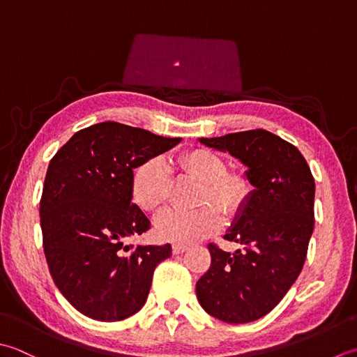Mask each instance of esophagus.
Wrapping results in <instances>:
<instances>
[{"label":"esophagus","instance_id":"1","mask_svg":"<svg viewBox=\"0 0 357 357\" xmlns=\"http://www.w3.org/2000/svg\"><path fill=\"white\" fill-rule=\"evenodd\" d=\"M185 251H188V246L183 243H176L172 245V252L174 254H183Z\"/></svg>","mask_w":357,"mask_h":357}]
</instances>
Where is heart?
Wrapping results in <instances>:
<instances>
[{
  "label": "heart",
  "mask_w": 357,
  "mask_h": 357,
  "mask_svg": "<svg viewBox=\"0 0 357 357\" xmlns=\"http://www.w3.org/2000/svg\"><path fill=\"white\" fill-rule=\"evenodd\" d=\"M178 166L203 183L195 211H169L158 217L157 234L171 242L192 243L209 236L222 225L219 208L234 213L250 194V181L240 172H227V162L217 152L197 148L185 152ZM171 169L162 158H151L142 163L132 176V199L144 213L157 214L169 202Z\"/></svg>",
  "instance_id": "1"
}]
</instances>
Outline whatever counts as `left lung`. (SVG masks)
<instances>
[{"instance_id": "obj_1", "label": "left lung", "mask_w": 357, "mask_h": 357, "mask_svg": "<svg viewBox=\"0 0 357 357\" xmlns=\"http://www.w3.org/2000/svg\"><path fill=\"white\" fill-rule=\"evenodd\" d=\"M199 142L240 160L254 189L225 234L243 250L231 254L209 243L211 266L195 293L203 310L219 321H257L302 271L314 229V178L299 149L265 129Z\"/></svg>"}]
</instances>
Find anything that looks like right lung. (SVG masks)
Listing matches in <instances>:
<instances>
[{
	"instance_id": "1",
	"label": "right lung",
	"mask_w": 357,
	"mask_h": 357,
	"mask_svg": "<svg viewBox=\"0 0 357 357\" xmlns=\"http://www.w3.org/2000/svg\"><path fill=\"white\" fill-rule=\"evenodd\" d=\"M181 138L103 121L78 130L50 160L40 217L43 246L58 289L82 314L123 321L142 310L169 243L128 245L151 228L132 203L134 169Z\"/></svg>"
}]
</instances>
